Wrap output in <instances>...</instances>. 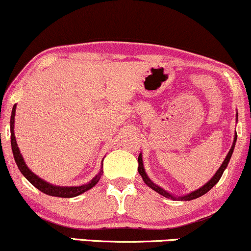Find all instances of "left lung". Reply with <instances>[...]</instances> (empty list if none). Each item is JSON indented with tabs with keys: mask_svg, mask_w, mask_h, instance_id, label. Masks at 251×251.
Returning <instances> with one entry per match:
<instances>
[{
	"mask_svg": "<svg viewBox=\"0 0 251 251\" xmlns=\"http://www.w3.org/2000/svg\"><path fill=\"white\" fill-rule=\"evenodd\" d=\"M236 123H237V113H236ZM236 139H237V134H236V131H235V135H234V141H233V145H231V147L229 149V151H228L227 156L225 157L224 162L221 163L220 168H219L217 173L214 174L213 177L208 180L207 183H205L204 185L201 186L199 189L195 190V191L190 192V193H186V195L184 196H174L173 193L168 192L167 190H164L161 188V186H158L155 184L153 180H151V178H149L147 173H146L145 170V167H144V162H142V154L140 153L139 154V157H138V162H139V167H138V171L139 174H140V176L142 177V179H144V182L147 184V185L151 188V190H154V191H156L157 193H160L161 196L166 197V198H171L173 201H192V199H196V198H199V197H201L202 195H205L206 192H208L210 190L213 188V186L215 185L219 182V179L221 178V176H223L224 171L226 170V168L228 166V163H229L230 161V157L231 155H233V151H234V148H235V142H236Z\"/></svg>",
	"mask_w": 251,
	"mask_h": 251,
	"instance_id": "obj_1",
	"label": "left lung"
}]
</instances>
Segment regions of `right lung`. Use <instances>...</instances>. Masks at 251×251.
<instances>
[{
    "label": "right lung",
    "instance_id": "1",
    "mask_svg": "<svg viewBox=\"0 0 251 251\" xmlns=\"http://www.w3.org/2000/svg\"><path fill=\"white\" fill-rule=\"evenodd\" d=\"M15 115H16V104L12 107L11 111V118H10V133H11V149H12V154H14V158L15 162L17 164L18 169L23 176L26 178L28 182H30L34 188H37L38 190H40L41 192L46 193L49 196H53V197H60V198H73V197L80 196L82 193L88 191L91 188H94L95 185L98 183V180L100 179V177L103 175V167H100V171L96 176L94 177L90 182L82 184V185L78 186H59V185H54V184H50V182H46L43 178H40L39 176L36 175V174L32 173L28 167L25 163L23 156H22L20 148H18L17 141H16L15 138ZM104 160V158H103Z\"/></svg>",
    "mask_w": 251,
    "mask_h": 251
}]
</instances>
